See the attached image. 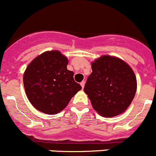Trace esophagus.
Instances as JSON below:
<instances>
[{
	"label": "esophagus",
	"instance_id": "esophagus-1",
	"mask_svg": "<svg viewBox=\"0 0 156 156\" xmlns=\"http://www.w3.org/2000/svg\"><path fill=\"white\" fill-rule=\"evenodd\" d=\"M84 85H85V81H81V86L82 87V88L84 87Z\"/></svg>",
	"mask_w": 156,
	"mask_h": 156
}]
</instances>
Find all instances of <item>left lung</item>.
<instances>
[{"label": "left lung", "mask_w": 156, "mask_h": 156, "mask_svg": "<svg viewBox=\"0 0 156 156\" xmlns=\"http://www.w3.org/2000/svg\"><path fill=\"white\" fill-rule=\"evenodd\" d=\"M92 73L83 91L99 115L113 117L125 112L132 103L137 79L131 66L119 57L102 55L91 63Z\"/></svg>", "instance_id": "obj_1"}]
</instances>
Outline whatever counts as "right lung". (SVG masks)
<instances>
[{
    "instance_id": "obj_1",
    "label": "right lung",
    "mask_w": 156,
    "mask_h": 156,
    "mask_svg": "<svg viewBox=\"0 0 156 156\" xmlns=\"http://www.w3.org/2000/svg\"><path fill=\"white\" fill-rule=\"evenodd\" d=\"M67 65V57L54 50L38 55L27 66L23 83L27 99L36 109L46 114H58L81 90Z\"/></svg>"
}]
</instances>
